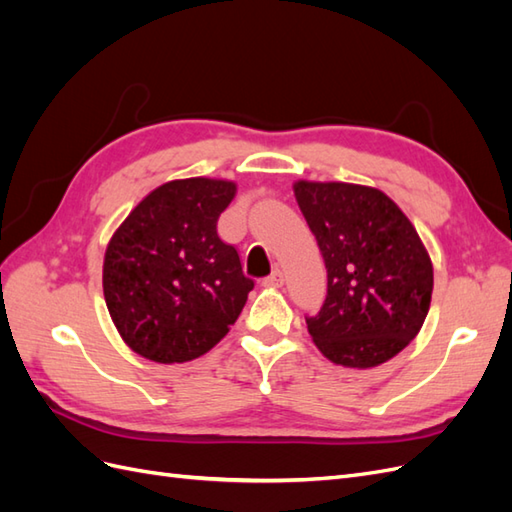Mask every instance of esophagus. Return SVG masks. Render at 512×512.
<instances>
[{
	"label": "esophagus",
	"mask_w": 512,
	"mask_h": 512,
	"mask_svg": "<svg viewBox=\"0 0 512 512\" xmlns=\"http://www.w3.org/2000/svg\"><path fill=\"white\" fill-rule=\"evenodd\" d=\"M284 284V273L280 269H275L271 275H267L265 280H262V286L265 288H280Z\"/></svg>",
	"instance_id": "obj_1"
}]
</instances>
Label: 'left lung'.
<instances>
[{
	"label": "left lung",
	"instance_id": "obj_1",
	"mask_svg": "<svg viewBox=\"0 0 512 512\" xmlns=\"http://www.w3.org/2000/svg\"><path fill=\"white\" fill-rule=\"evenodd\" d=\"M327 267V299L305 316L318 350L337 365L376 367L421 331L433 269L414 226L380 190L294 183Z\"/></svg>",
	"mask_w": 512,
	"mask_h": 512
}]
</instances>
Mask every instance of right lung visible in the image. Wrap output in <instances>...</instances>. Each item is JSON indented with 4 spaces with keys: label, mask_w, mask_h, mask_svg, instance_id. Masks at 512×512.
Returning a JSON list of instances; mask_svg holds the SVG:
<instances>
[{
    "label": "right lung",
    "mask_w": 512,
    "mask_h": 512,
    "mask_svg": "<svg viewBox=\"0 0 512 512\" xmlns=\"http://www.w3.org/2000/svg\"><path fill=\"white\" fill-rule=\"evenodd\" d=\"M235 183L181 179L145 196L104 256V299L126 344L149 361L183 363L230 331L254 280L218 220Z\"/></svg>",
    "instance_id": "right-lung-1"
}]
</instances>
